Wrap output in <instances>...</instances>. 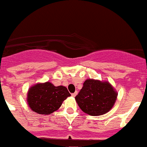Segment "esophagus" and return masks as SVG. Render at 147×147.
I'll use <instances>...</instances> for the list:
<instances>
[{
    "instance_id": "1",
    "label": "esophagus",
    "mask_w": 147,
    "mask_h": 147,
    "mask_svg": "<svg viewBox=\"0 0 147 147\" xmlns=\"http://www.w3.org/2000/svg\"><path fill=\"white\" fill-rule=\"evenodd\" d=\"M77 94H78V92L76 91L75 92H74V93H71V96H72V97H75V96H76V95H77Z\"/></svg>"
}]
</instances>
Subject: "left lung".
Segmentation results:
<instances>
[{
	"instance_id": "obj_1",
	"label": "left lung",
	"mask_w": 147,
	"mask_h": 147,
	"mask_svg": "<svg viewBox=\"0 0 147 147\" xmlns=\"http://www.w3.org/2000/svg\"><path fill=\"white\" fill-rule=\"evenodd\" d=\"M116 97L117 93L109 82L87 79L76 96V100L84 113L90 116H100L113 108Z\"/></svg>"
}]
</instances>
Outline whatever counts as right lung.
<instances>
[{"mask_svg":"<svg viewBox=\"0 0 147 147\" xmlns=\"http://www.w3.org/2000/svg\"><path fill=\"white\" fill-rule=\"evenodd\" d=\"M70 96L65 86H55L51 82H45L37 84L29 89L28 102L34 112L49 115L59 109L62 102Z\"/></svg>","mask_w":147,"mask_h":147,"instance_id":"1","label":"right lung"}]
</instances>
